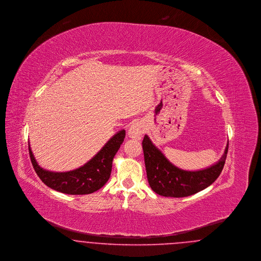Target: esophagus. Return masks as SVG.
Instances as JSON below:
<instances>
[{"mask_svg": "<svg viewBox=\"0 0 261 261\" xmlns=\"http://www.w3.org/2000/svg\"><path fill=\"white\" fill-rule=\"evenodd\" d=\"M143 134H144V128H143V126L138 122L133 123V124L130 126L129 130H128V135H129V137H131V138L138 139V140H140V139L142 138Z\"/></svg>", "mask_w": 261, "mask_h": 261, "instance_id": "34e87169", "label": "esophagus"}]
</instances>
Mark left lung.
Segmentation results:
<instances>
[{"mask_svg":"<svg viewBox=\"0 0 261 261\" xmlns=\"http://www.w3.org/2000/svg\"><path fill=\"white\" fill-rule=\"evenodd\" d=\"M148 181L153 191L165 197H186L210 186L225 166L229 143L225 153L215 165L195 171L173 166L147 135L142 142Z\"/></svg>","mask_w":261,"mask_h":261,"instance_id":"left-lung-1","label":"left lung"}]
</instances>
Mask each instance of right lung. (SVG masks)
Returning <instances> with one entry per match:
<instances>
[{"label": "right lung", "instance_id": "add662e5", "mask_svg": "<svg viewBox=\"0 0 261 261\" xmlns=\"http://www.w3.org/2000/svg\"><path fill=\"white\" fill-rule=\"evenodd\" d=\"M125 138V130L117 132L102 149L83 167L66 172L49 171L40 168L29 145L33 169L48 187L66 194H91L108 182L112 169V161Z\"/></svg>", "mask_w": 261, "mask_h": 261}]
</instances>
